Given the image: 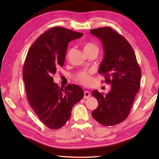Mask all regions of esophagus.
Masks as SVG:
<instances>
[{
	"instance_id": "34e87169",
	"label": "esophagus",
	"mask_w": 159,
	"mask_h": 159,
	"mask_svg": "<svg viewBox=\"0 0 159 159\" xmlns=\"http://www.w3.org/2000/svg\"><path fill=\"white\" fill-rule=\"evenodd\" d=\"M90 95L91 94L89 92H88V91H85V92H84V98H88Z\"/></svg>"
}]
</instances>
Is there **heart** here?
I'll list each match as a JSON object with an SVG mask.
<instances>
[{"label": "heart", "instance_id": "heart-1", "mask_svg": "<svg viewBox=\"0 0 159 159\" xmlns=\"http://www.w3.org/2000/svg\"><path fill=\"white\" fill-rule=\"evenodd\" d=\"M84 52L90 51L92 50H98V47L93 43H86L83 47ZM92 72H87V71H81L76 75V79L80 83L85 86H89L92 83Z\"/></svg>", "mask_w": 159, "mask_h": 159}]
</instances>
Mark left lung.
<instances>
[{
	"label": "left lung",
	"instance_id": "1",
	"mask_svg": "<svg viewBox=\"0 0 159 159\" xmlns=\"http://www.w3.org/2000/svg\"><path fill=\"white\" fill-rule=\"evenodd\" d=\"M90 33L102 42L104 57L98 70L104 74L111 90L107 93L93 90L92 95L98 106L92 116L104 126H115L128 117L139 91L141 72L135 54L122 35L110 27L90 30Z\"/></svg>",
	"mask_w": 159,
	"mask_h": 159
}]
</instances>
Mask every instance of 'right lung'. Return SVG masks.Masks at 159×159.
I'll return each instance as SVG.
<instances>
[{
	"mask_svg": "<svg viewBox=\"0 0 159 159\" xmlns=\"http://www.w3.org/2000/svg\"><path fill=\"white\" fill-rule=\"evenodd\" d=\"M83 33L53 27L40 35L30 48L22 76L30 106L39 119L52 130L62 127L71 116L74 105L84 92L76 85L60 88L52 75L65 61L68 43Z\"/></svg>",
	"mask_w": 159,
	"mask_h": 159,
	"instance_id": "add662e5",
	"label": "right lung"
}]
</instances>
